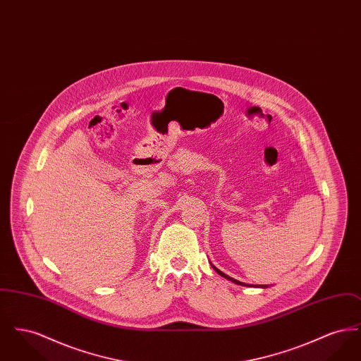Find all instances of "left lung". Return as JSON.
Masks as SVG:
<instances>
[{"instance_id": "8db88e82", "label": "left lung", "mask_w": 361, "mask_h": 361, "mask_svg": "<svg viewBox=\"0 0 361 361\" xmlns=\"http://www.w3.org/2000/svg\"><path fill=\"white\" fill-rule=\"evenodd\" d=\"M212 268H214L219 275L222 276V277L227 279V280H230V281H233V283H235V284H238V286H249V287H259V288H267V287H268V286H253V284H245V283H242V281H238V280H235V279H233V277L226 275V274H224L222 271H219L218 268H215L214 265H212Z\"/></svg>"}]
</instances>
